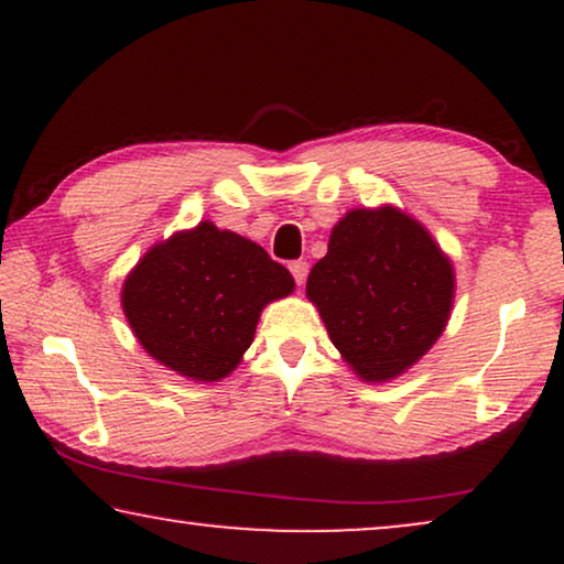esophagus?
<instances>
[{"instance_id":"obj_1","label":"esophagus","mask_w":564,"mask_h":564,"mask_svg":"<svg viewBox=\"0 0 564 564\" xmlns=\"http://www.w3.org/2000/svg\"><path fill=\"white\" fill-rule=\"evenodd\" d=\"M290 272H292V276H295L297 288H303V284H305V276H307V261H292V264H290Z\"/></svg>"}]
</instances>
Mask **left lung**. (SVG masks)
<instances>
[{"label": "left lung", "instance_id": "1", "mask_svg": "<svg viewBox=\"0 0 564 564\" xmlns=\"http://www.w3.org/2000/svg\"><path fill=\"white\" fill-rule=\"evenodd\" d=\"M305 292L346 365L365 382H388L442 336L454 269L411 215L392 205L359 207L330 230Z\"/></svg>", "mask_w": 564, "mask_h": 564}]
</instances>
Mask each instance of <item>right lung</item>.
<instances>
[{
  "label": "right lung",
  "instance_id": "obj_1",
  "mask_svg": "<svg viewBox=\"0 0 564 564\" xmlns=\"http://www.w3.org/2000/svg\"><path fill=\"white\" fill-rule=\"evenodd\" d=\"M295 280L259 243L203 220L145 251L122 284V313L145 351L195 382L243 359L259 315Z\"/></svg>",
  "mask_w": 564,
  "mask_h": 564
}]
</instances>
